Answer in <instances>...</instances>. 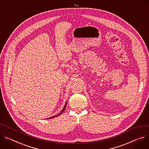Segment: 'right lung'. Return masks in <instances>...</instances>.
<instances>
[{
    "instance_id": "add662e5",
    "label": "right lung",
    "mask_w": 149,
    "mask_h": 149,
    "mask_svg": "<svg viewBox=\"0 0 149 149\" xmlns=\"http://www.w3.org/2000/svg\"><path fill=\"white\" fill-rule=\"evenodd\" d=\"M66 104H67V102H65V105H64V107L63 108V109H62V111H61V113H59V114H58V115H55V116H54V117H49V118H55V117H58V116H59V115H60L63 112V111H64V109H65V107H66Z\"/></svg>"
}]
</instances>
